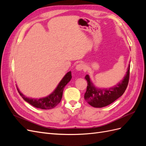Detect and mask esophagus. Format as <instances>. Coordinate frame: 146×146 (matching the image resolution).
<instances>
[{"label":"esophagus","instance_id":"esophagus-1","mask_svg":"<svg viewBox=\"0 0 146 146\" xmlns=\"http://www.w3.org/2000/svg\"><path fill=\"white\" fill-rule=\"evenodd\" d=\"M76 69H77V70H85V66L83 64H82V63H79V64H78L76 66Z\"/></svg>","mask_w":146,"mask_h":146}]
</instances>
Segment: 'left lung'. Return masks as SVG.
Instances as JSON below:
<instances>
[{"instance_id":"left-lung-1","label":"left lung","mask_w":146,"mask_h":146,"mask_svg":"<svg viewBox=\"0 0 146 146\" xmlns=\"http://www.w3.org/2000/svg\"><path fill=\"white\" fill-rule=\"evenodd\" d=\"M130 66V65H129L126 75L123 80L117 85L108 89L96 88L90 80L89 76L86 75L85 79L87 80L88 86L84 96L85 100L92 107L102 108L111 104L120 98L124 93L129 84Z\"/></svg>"}]
</instances>
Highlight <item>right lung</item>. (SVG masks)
I'll use <instances>...</instances> for the list:
<instances>
[{
	"label": "right lung",
	"instance_id": "add662e5",
	"mask_svg": "<svg viewBox=\"0 0 146 146\" xmlns=\"http://www.w3.org/2000/svg\"><path fill=\"white\" fill-rule=\"evenodd\" d=\"M71 78V72L70 71L65 75L54 92L44 98H41L39 99L28 98L22 94L18 89H17V91L25 101L35 107L43 110L54 108L60 102L61 98H62L64 88L67 85V83L70 80Z\"/></svg>",
	"mask_w": 146,
	"mask_h": 146
}]
</instances>
